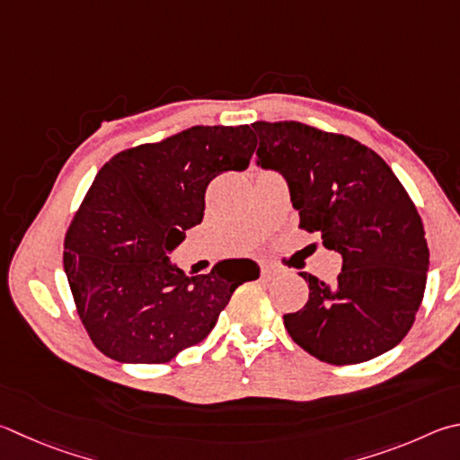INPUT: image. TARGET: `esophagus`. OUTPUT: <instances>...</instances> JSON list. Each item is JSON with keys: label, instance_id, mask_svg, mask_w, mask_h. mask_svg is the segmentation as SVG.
Segmentation results:
<instances>
[{"label": "esophagus", "instance_id": "34e87169", "mask_svg": "<svg viewBox=\"0 0 460 460\" xmlns=\"http://www.w3.org/2000/svg\"><path fill=\"white\" fill-rule=\"evenodd\" d=\"M275 270H273V267L271 265H261V273L263 275H271Z\"/></svg>", "mask_w": 460, "mask_h": 460}]
</instances>
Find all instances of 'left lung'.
I'll use <instances>...</instances> for the list:
<instances>
[{"mask_svg": "<svg viewBox=\"0 0 460 460\" xmlns=\"http://www.w3.org/2000/svg\"><path fill=\"white\" fill-rule=\"evenodd\" d=\"M257 164L288 181L299 229L341 255L333 283L299 273L310 299L283 315L317 360L360 364L402 341L427 288L429 245L412 199L380 155L296 120L253 122Z\"/></svg>", "mask_w": 460, "mask_h": 460, "instance_id": "left-lung-1", "label": "left lung"}]
</instances>
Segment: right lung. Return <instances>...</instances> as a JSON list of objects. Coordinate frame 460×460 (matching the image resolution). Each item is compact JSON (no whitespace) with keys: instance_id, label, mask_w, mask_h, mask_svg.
<instances>
[{"instance_id":"add662e5","label":"right lung","mask_w":460,"mask_h":460,"mask_svg":"<svg viewBox=\"0 0 460 460\" xmlns=\"http://www.w3.org/2000/svg\"><path fill=\"white\" fill-rule=\"evenodd\" d=\"M257 138L249 124L190 127L114 155L98 171L66 231L64 271L76 312L100 352L116 362L164 364L201 341L253 259H223L185 275L169 253L203 221L217 174L245 171Z\"/></svg>"}]
</instances>
